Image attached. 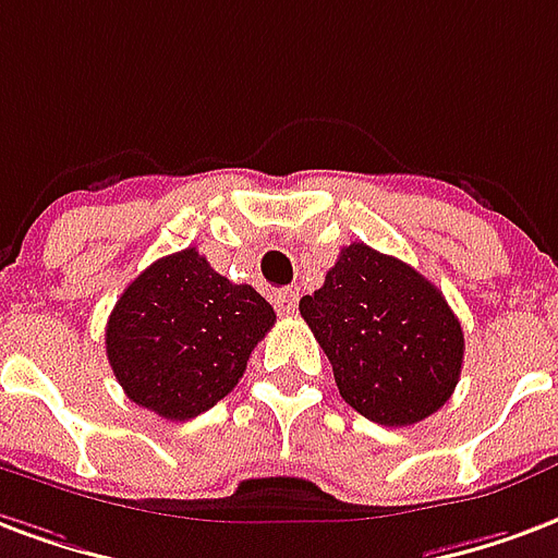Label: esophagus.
I'll return each mask as SVG.
<instances>
[{
    "label": "esophagus",
    "instance_id": "esophagus-1",
    "mask_svg": "<svg viewBox=\"0 0 558 558\" xmlns=\"http://www.w3.org/2000/svg\"><path fill=\"white\" fill-rule=\"evenodd\" d=\"M295 304H299V295H295V290L275 292V307H278V313H283V316L295 313Z\"/></svg>",
    "mask_w": 558,
    "mask_h": 558
}]
</instances>
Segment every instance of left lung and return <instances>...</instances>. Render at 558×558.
<instances>
[{
	"instance_id": "left-lung-1",
	"label": "left lung",
	"mask_w": 558,
	"mask_h": 558,
	"mask_svg": "<svg viewBox=\"0 0 558 558\" xmlns=\"http://www.w3.org/2000/svg\"><path fill=\"white\" fill-rule=\"evenodd\" d=\"M349 405L378 426H414L444 408L464 363V331L444 292L375 247H342L299 301Z\"/></svg>"
}]
</instances>
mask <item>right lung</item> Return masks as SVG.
<instances>
[{"label":"right lung","instance_id":"obj_1","mask_svg":"<svg viewBox=\"0 0 558 558\" xmlns=\"http://www.w3.org/2000/svg\"><path fill=\"white\" fill-rule=\"evenodd\" d=\"M271 325L275 311L254 287L227 280L185 247L123 290L106 325V354L135 405L192 420L236 387Z\"/></svg>","mask_w":558,"mask_h":558}]
</instances>
